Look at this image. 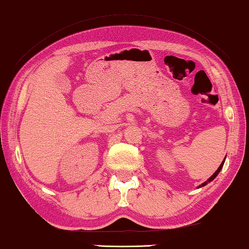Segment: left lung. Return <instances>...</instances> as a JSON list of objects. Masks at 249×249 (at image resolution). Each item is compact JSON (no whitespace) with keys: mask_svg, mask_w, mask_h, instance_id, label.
I'll return each instance as SVG.
<instances>
[{"mask_svg":"<svg viewBox=\"0 0 249 249\" xmlns=\"http://www.w3.org/2000/svg\"><path fill=\"white\" fill-rule=\"evenodd\" d=\"M224 162H225V160H224L222 163H221V165H219V168L216 170V172H215L213 175H212V177L209 178V180H207V181H205L204 183H203V184H201V185H199V187H202V186H204V185H206L207 184V183H209V182H212V181H213L214 180V178H216L217 177V174L219 173V171H221V169L223 168V164H224Z\"/></svg>","mask_w":249,"mask_h":249,"instance_id":"obj_1","label":"left lung"}]
</instances>
